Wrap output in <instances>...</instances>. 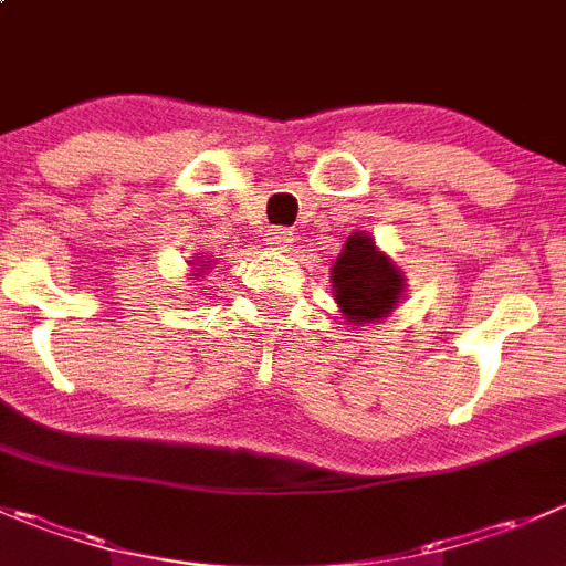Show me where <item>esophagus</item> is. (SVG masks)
Listing matches in <instances>:
<instances>
[{"instance_id":"34e87169","label":"esophagus","mask_w":566,"mask_h":566,"mask_svg":"<svg viewBox=\"0 0 566 566\" xmlns=\"http://www.w3.org/2000/svg\"><path fill=\"white\" fill-rule=\"evenodd\" d=\"M265 240H268V245H271V249L284 251L295 240V232H293V229H287V227H273V229H268Z\"/></svg>"}]
</instances>
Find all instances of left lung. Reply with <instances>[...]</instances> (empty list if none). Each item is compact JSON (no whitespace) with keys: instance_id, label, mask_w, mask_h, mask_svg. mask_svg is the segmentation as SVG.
<instances>
[{"instance_id":"obj_1","label":"left lung","mask_w":566,"mask_h":566,"mask_svg":"<svg viewBox=\"0 0 566 566\" xmlns=\"http://www.w3.org/2000/svg\"><path fill=\"white\" fill-rule=\"evenodd\" d=\"M334 290L339 310L350 323H370L395 310V301L403 290V276L398 268L376 251L367 234H350L343 254L332 268Z\"/></svg>"}]
</instances>
